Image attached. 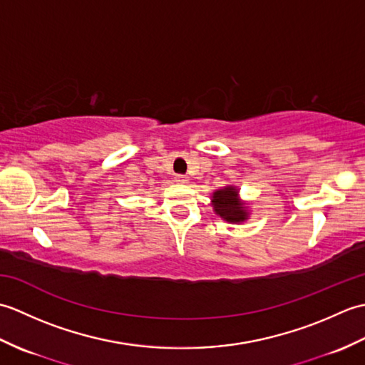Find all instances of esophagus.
<instances>
[{
    "mask_svg": "<svg viewBox=\"0 0 365 365\" xmlns=\"http://www.w3.org/2000/svg\"><path fill=\"white\" fill-rule=\"evenodd\" d=\"M175 182L177 183H188V177L183 175V174H177L175 175Z\"/></svg>",
    "mask_w": 365,
    "mask_h": 365,
    "instance_id": "esophagus-1",
    "label": "esophagus"
}]
</instances>
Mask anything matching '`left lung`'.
Returning <instances> with one entry per match:
<instances>
[{
	"label": "left lung",
	"instance_id": "1",
	"mask_svg": "<svg viewBox=\"0 0 365 365\" xmlns=\"http://www.w3.org/2000/svg\"><path fill=\"white\" fill-rule=\"evenodd\" d=\"M238 191L235 187H227L224 190H218L213 192V208L216 215H220L229 222H242L247 218V212L237 199Z\"/></svg>",
	"mask_w": 365,
	"mask_h": 365
}]
</instances>
